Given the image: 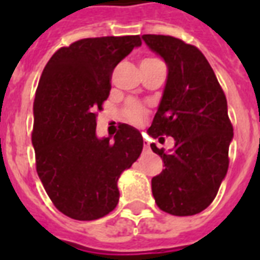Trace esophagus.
I'll return each mask as SVG.
<instances>
[{
    "label": "esophagus",
    "instance_id": "34e87169",
    "mask_svg": "<svg viewBox=\"0 0 260 260\" xmlns=\"http://www.w3.org/2000/svg\"><path fill=\"white\" fill-rule=\"evenodd\" d=\"M150 148V144L148 143H144V150H148Z\"/></svg>",
    "mask_w": 260,
    "mask_h": 260
}]
</instances>
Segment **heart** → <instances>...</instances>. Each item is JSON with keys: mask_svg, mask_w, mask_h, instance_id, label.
<instances>
[{"mask_svg": "<svg viewBox=\"0 0 260 260\" xmlns=\"http://www.w3.org/2000/svg\"><path fill=\"white\" fill-rule=\"evenodd\" d=\"M151 60H155L154 58H147L144 59L142 63L146 62H151ZM148 116V110L142 105V104H139V102L135 101H129L124 108V117L128 122L131 124H135V125H139V124H142L144 120Z\"/></svg>", "mask_w": 260, "mask_h": 260, "instance_id": "heart-1", "label": "heart"}]
</instances>
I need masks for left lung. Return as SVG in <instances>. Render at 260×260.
<instances>
[{"instance_id": "obj_1", "label": "left lung", "mask_w": 260, "mask_h": 260, "mask_svg": "<svg viewBox=\"0 0 260 260\" xmlns=\"http://www.w3.org/2000/svg\"><path fill=\"white\" fill-rule=\"evenodd\" d=\"M143 40L169 67L165 93L148 134L175 140L171 154L151 144L165 163V170L151 181L152 194L163 212L193 216L213 202L230 166L234 126L225 94L196 46L169 35H143Z\"/></svg>"}]
</instances>
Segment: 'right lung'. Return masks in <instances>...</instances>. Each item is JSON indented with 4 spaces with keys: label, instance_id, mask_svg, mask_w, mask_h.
I'll use <instances>...</instances> for the list:
<instances>
[{
    "label": "right lung",
    "instance_id": "1",
    "mask_svg": "<svg viewBox=\"0 0 260 260\" xmlns=\"http://www.w3.org/2000/svg\"><path fill=\"white\" fill-rule=\"evenodd\" d=\"M140 44V35L81 39L59 48L43 70L34 101L36 171L67 217L91 221L110 213L120 174L142 152V134L126 124L114 142L95 136L114 67Z\"/></svg>",
    "mask_w": 260,
    "mask_h": 260
}]
</instances>
